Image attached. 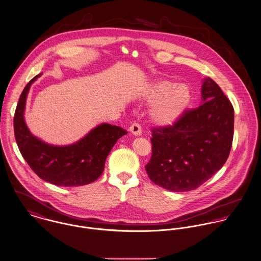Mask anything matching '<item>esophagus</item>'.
Returning <instances> with one entry per match:
<instances>
[{
	"instance_id": "esophagus-1",
	"label": "esophagus",
	"mask_w": 261,
	"mask_h": 261,
	"mask_svg": "<svg viewBox=\"0 0 261 261\" xmlns=\"http://www.w3.org/2000/svg\"><path fill=\"white\" fill-rule=\"evenodd\" d=\"M129 131H130L133 135H135V136H140L141 133H142L141 126H140L138 123H136V122H134V123L129 127Z\"/></svg>"
}]
</instances>
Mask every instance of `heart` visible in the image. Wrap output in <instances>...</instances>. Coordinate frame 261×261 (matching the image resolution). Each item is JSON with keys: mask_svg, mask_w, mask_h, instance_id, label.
<instances>
[{"mask_svg": "<svg viewBox=\"0 0 261 261\" xmlns=\"http://www.w3.org/2000/svg\"><path fill=\"white\" fill-rule=\"evenodd\" d=\"M144 97L152 103L148 111L151 122L160 127H169L179 121L189 107L191 90L184 83L158 80L146 91Z\"/></svg>", "mask_w": 261, "mask_h": 261, "instance_id": "obj_1", "label": "heart"}]
</instances>
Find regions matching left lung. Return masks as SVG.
Wrapping results in <instances>:
<instances>
[{"mask_svg": "<svg viewBox=\"0 0 261 261\" xmlns=\"http://www.w3.org/2000/svg\"><path fill=\"white\" fill-rule=\"evenodd\" d=\"M202 104L172 126L152 129L149 178L174 192L194 190L226 162L233 140L234 110L220 87L203 80Z\"/></svg>", "mask_w": 261, "mask_h": 261, "instance_id": "obj_1", "label": "left lung"}]
</instances>
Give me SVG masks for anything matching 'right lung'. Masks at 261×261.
Segmentation results:
<instances>
[{
	"label": "right lung",
	"instance_id": "1",
	"mask_svg": "<svg viewBox=\"0 0 261 261\" xmlns=\"http://www.w3.org/2000/svg\"><path fill=\"white\" fill-rule=\"evenodd\" d=\"M34 77L24 88L14 116L15 137L20 152L32 170L41 179L58 186H82L101 176L108 154L117 140L127 134L121 127L103 123L76 143L48 144L30 132L24 112Z\"/></svg>",
	"mask_w": 261,
	"mask_h": 261
}]
</instances>
